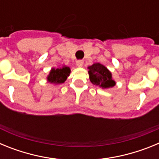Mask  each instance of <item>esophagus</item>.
Instances as JSON below:
<instances>
[{
    "mask_svg": "<svg viewBox=\"0 0 159 159\" xmlns=\"http://www.w3.org/2000/svg\"><path fill=\"white\" fill-rule=\"evenodd\" d=\"M76 65L78 66V67H82L83 65H84V61L83 60H77L76 61Z\"/></svg>",
    "mask_w": 159,
    "mask_h": 159,
    "instance_id": "esophagus-1",
    "label": "esophagus"
}]
</instances>
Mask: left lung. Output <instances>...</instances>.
Masks as SVG:
<instances>
[{
  "label": "left lung",
  "mask_w": 159,
  "mask_h": 159,
  "mask_svg": "<svg viewBox=\"0 0 159 159\" xmlns=\"http://www.w3.org/2000/svg\"><path fill=\"white\" fill-rule=\"evenodd\" d=\"M91 82L102 88H112L116 85V81L112 80V75L105 66L99 63H95L88 67Z\"/></svg>",
  "instance_id": "left-lung-1"
}]
</instances>
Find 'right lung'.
Returning a JSON list of instances; mask_svg holds the SVG:
<instances>
[{"instance_id": "right-lung-1", "label": "right lung", "mask_w": 159, "mask_h": 159, "mask_svg": "<svg viewBox=\"0 0 159 159\" xmlns=\"http://www.w3.org/2000/svg\"><path fill=\"white\" fill-rule=\"evenodd\" d=\"M71 69L69 67L63 66L58 68H52L48 75L47 80L49 83L54 84H60L65 82L67 78L69 76Z\"/></svg>"}]
</instances>
